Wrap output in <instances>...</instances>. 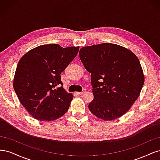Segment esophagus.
<instances>
[{"instance_id": "esophagus-1", "label": "esophagus", "mask_w": 160, "mask_h": 160, "mask_svg": "<svg viewBox=\"0 0 160 160\" xmlns=\"http://www.w3.org/2000/svg\"><path fill=\"white\" fill-rule=\"evenodd\" d=\"M85 93H86V91H81V92H77V93H78L79 95H83Z\"/></svg>"}]
</instances>
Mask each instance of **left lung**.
<instances>
[{
  "mask_svg": "<svg viewBox=\"0 0 160 160\" xmlns=\"http://www.w3.org/2000/svg\"><path fill=\"white\" fill-rule=\"evenodd\" d=\"M80 59L91 75V112L104 121L122 117L141 93L145 77L137 56L125 47L102 43L81 48Z\"/></svg>",
  "mask_w": 160,
  "mask_h": 160,
  "instance_id": "obj_1",
  "label": "left lung"
}]
</instances>
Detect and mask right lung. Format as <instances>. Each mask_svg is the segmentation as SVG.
<instances>
[{
  "instance_id": "add662e5",
  "label": "right lung",
  "mask_w": 160,
  "mask_h": 160,
  "mask_svg": "<svg viewBox=\"0 0 160 160\" xmlns=\"http://www.w3.org/2000/svg\"><path fill=\"white\" fill-rule=\"evenodd\" d=\"M79 49V47L43 45L27 52L18 61L13 88L21 103L34 118L51 122L68 111L73 95L62 88L61 73Z\"/></svg>"
}]
</instances>
